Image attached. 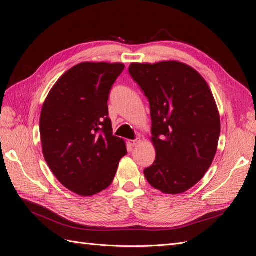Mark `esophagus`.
Listing matches in <instances>:
<instances>
[{"mask_svg": "<svg viewBox=\"0 0 256 256\" xmlns=\"http://www.w3.org/2000/svg\"><path fill=\"white\" fill-rule=\"evenodd\" d=\"M141 142L140 139H136V140H129L128 141V144L130 145V146H136V145H138Z\"/></svg>", "mask_w": 256, "mask_h": 256, "instance_id": "obj_1", "label": "esophagus"}]
</instances>
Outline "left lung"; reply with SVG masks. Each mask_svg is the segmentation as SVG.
Masks as SVG:
<instances>
[{"label":"left lung","instance_id":"1","mask_svg":"<svg viewBox=\"0 0 256 256\" xmlns=\"http://www.w3.org/2000/svg\"><path fill=\"white\" fill-rule=\"evenodd\" d=\"M128 71L150 108L156 158L144 176L164 194L184 192L216 153L220 122L213 94L202 75L178 61L131 64Z\"/></svg>","mask_w":256,"mask_h":256}]
</instances>
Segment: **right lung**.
<instances>
[{"mask_svg": "<svg viewBox=\"0 0 256 256\" xmlns=\"http://www.w3.org/2000/svg\"><path fill=\"white\" fill-rule=\"evenodd\" d=\"M122 64L82 62L66 72L46 98L40 134L47 164L59 182L92 196L113 182L126 144L113 136L108 100Z\"/></svg>", "mask_w": 256, "mask_h": 256, "instance_id": "1", "label": "right lung"}]
</instances>
